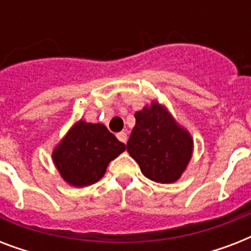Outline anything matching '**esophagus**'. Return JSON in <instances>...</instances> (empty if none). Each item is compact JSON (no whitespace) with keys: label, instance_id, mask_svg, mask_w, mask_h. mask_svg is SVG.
Wrapping results in <instances>:
<instances>
[{"label":"esophagus","instance_id":"obj_1","mask_svg":"<svg viewBox=\"0 0 251 251\" xmlns=\"http://www.w3.org/2000/svg\"><path fill=\"white\" fill-rule=\"evenodd\" d=\"M117 138L120 142H122V143H126V141H127V134H126L125 131H121V133L117 134Z\"/></svg>","mask_w":251,"mask_h":251}]
</instances>
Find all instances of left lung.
Listing matches in <instances>:
<instances>
[{
  "mask_svg": "<svg viewBox=\"0 0 251 251\" xmlns=\"http://www.w3.org/2000/svg\"><path fill=\"white\" fill-rule=\"evenodd\" d=\"M126 149L147 178L173 183L186 171L194 141L167 106L152 100L150 105L135 112V126Z\"/></svg>",
  "mask_w": 251,
  "mask_h": 251,
  "instance_id": "8db88e82",
  "label": "left lung"
}]
</instances>
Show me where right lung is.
I'll use <instances>...</instances> for the list:
<instances>
[{
	"label": "right lung",
	"instance_id": "obj_1",
	"mask_svg": "<svg viewBox=\"0 0 251 251\" xmlns=\"http://www.w3.org/2000/svg\"><path fill=\"white\" fill-rule=\"evenodd\" d=\"M125 150L105 125L79 120L54 147L52 159L65 182L83 187L98 182L110 161Z\"/></svg>",
	"mask_w": 251,
	"mask_h": 251
}]
</instances>
